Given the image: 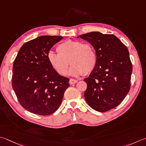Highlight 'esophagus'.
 Instances as JSON below:
<instances>
[{
	"label": "esophagus",
	"mask_w": 146,
	"mask_h": 146,
	"mask_svg": "<svg viewBox=\"0 0 146 146\" xmlns=\"http://www.w3.org/2000/svg\"><path fill=\"white\" fill-rule=\"evenodd\" d=\"M77 82H78V80H74V79L71 78V79L70 80L69 83H70V84H71V85H73V84H76Z\"/></svg>",
	"instance_id": "34e87169"
}]
</instances>
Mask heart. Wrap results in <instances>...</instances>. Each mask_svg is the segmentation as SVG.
<instances>
[{
	"label": "heart",
	"mask_w": 146,
	"mask_h": 146,
	"mask_svg": "<svg viewBox=\"0 0 146 146\" xmlns=\"http://www.w3.org/2000/svg\"><path fill=\"white\" fill-rule=\"evenodd\" d=\"M58 53L49 52L48 60L52 67L60 75L67 73L70 64L69 75L73 76L88 73L95 68L97 57L95 49L89 44H83L80 41L66 40L57 47Z\"/></svg>",
	"instance_id": "1"
}]
</instances>
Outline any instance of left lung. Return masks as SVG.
Segmentation results:
<instances>
[{"label":"left lung","instance_id":"1","mask_svg":"<svg viewBox=\"0 0 146 146\" xmlns=\"http://www.w3.org/2000/svg\"><path fill=\"white\" fill-rule=\"evenodd\" d=\"M94 47L96 65L88 78L84 97L94 110L106 112L119 105L130 90L132 64L127 47L113 35L92 31L77 36Z\"/></svg>","mask_w":146,"mask_h":146}]
</instances>
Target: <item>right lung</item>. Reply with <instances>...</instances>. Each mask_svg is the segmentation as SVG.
Instances as JSON below:
<instances>
[{
    "instance_id": "1",
    "label": "right lung",
    "mask_w": 146,
    "mask_h": 146,
    "mask_svg": "<svg viewBox=\"0 0 146 146\" xmlns=\"http://www.w3.org/2000/svg\"><path fill=\"white\" fill-rule=\"evenodd\" d=\"M62 39L44 35L26 42L13 63L12 85L19 103L25 110L49 115L58 109L69 79L57 73L48 60L49 50Z\"/></svg>"
}]
</instances>
